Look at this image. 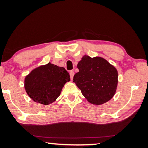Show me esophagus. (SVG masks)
Listing matches in <instances>:
<instances>
[{"label": "esophagus", "instance_id": "34e87169", "mask_svg": "<svg viewBox=\"0 0 148 148\" xmlns=\"http://www.w3.org/2000/svg\"><path fill=\"white\" fill-rule=\"evenodd\" d=\"M69 74H70V77H71V79H73V75H74V72L73 71H70L69 72Z\"/></svg>", "mask_w": 148, "mask_h": 148}]
</instances>
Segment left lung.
<instances>
[{
    "instance_id": "1",
    "label": "left lung",
    "mask_w": 148,
    "mask_h": 148,
    "mask_svg": "<svg viewBox=\"0 0 148 148\" xmlns=\"http://www.w3.org/2000/svg\"><path fill=\"white\" fill-rule=\"evenodd\" d=\"M79 72L73 82L91 104L100 105L114 96L118 84V72L114 66L101 57L83 56L78 62Z\"/></svg>"
}]
</instances>
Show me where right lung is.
I'll return each instance as SVG.
<instances>
[{"label":"right lung","mask_w":148,"mask_h":148,"mask_svg":"<svg viewBox=\"0 0 148 148\" xmlns=\"http://www.w3.org/2000/svg\"><path fill=\"white\" fill-rule=\"evenodd\" d=\"M69 81V73L65 69L49 62L32 71L25 77L24 85L34 102L48 105L60 96L64 85Z\"/></svg>","instance_id":"right-lung-1"}]
</instances>
